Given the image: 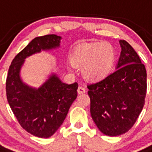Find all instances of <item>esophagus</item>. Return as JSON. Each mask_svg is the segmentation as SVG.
<instances>
[{
    "label": "esophagus",
    "instance_id": "esophagus-1",
    "mask_svg": "<svg viewBox=\"0 0 152 152\" xmlns=\"http://www.w3.org/2000/svg\"><path fill=\"white\" fill-rule=\"evenodd\" d=\"M85 92H86V88L85 87H82V86L78 87V88H77V93L78 94H83Z\"/></svg>",
    "mask_w": 152,
    "mask_h": 152
}]
</instances>
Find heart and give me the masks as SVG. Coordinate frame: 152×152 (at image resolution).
<instances>
[{
    "instance_id": "obj_1",
    "label": "heart",
    "mask_w": 152,
    "mask_h": 152,
    "mask_svg": "<svg viewBox=\"0 0 152 152\" xmlns=\"http://www.w3.org/2000/svg\"><path fill=\"white\" fill-rule=\"evenodd\" d=\"M115 61V51L111 44L98 42L78 47L73 53V65L83 69L84 77L91 82L104 78L111 71Z\"/></svg>"
}]
</instances>
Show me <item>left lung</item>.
Instances as JSON below:
<instances>
[{
    "mask_svg": "<svg viewBox=\"0 0 152 152\" xmlns=\"http://www.w3.org/2000/svg\"><path fill=\"white\" fill-rule=\"evenodd\" d=\"M116 70L87 86L91 115L98 129L108 136H118L134 126L142 110L147 92V71L131 45L120 40Z\"/></svg>",
    "mask_w": 152,
    "mask_h": 152,
    "instance_id": "obj_1",
    "label": "left lung"
}]
</instances>
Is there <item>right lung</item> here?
I'll return each mask as SVG.
<instances>
[{
  "label": "right lung",
  "instance_id": "add662e5",
  "mask_svg": "<svg viewBox=\"0 0 152 152\" xmlns=\"http://www.w3.org/2000/svg\"><path fill=\"white\" fill-rule=\"evenodd\" d=\"M61 39L56 35L32 39L12 61L6 78V96L12 111L23 129L39 138H49L62 125L77 98V83H64L53 73L35 88L23 83L20 72L26 57L56 49Z\"/></svg>",
  "mask_w": 152,
  "mask_h": 152
}]
</instances>
